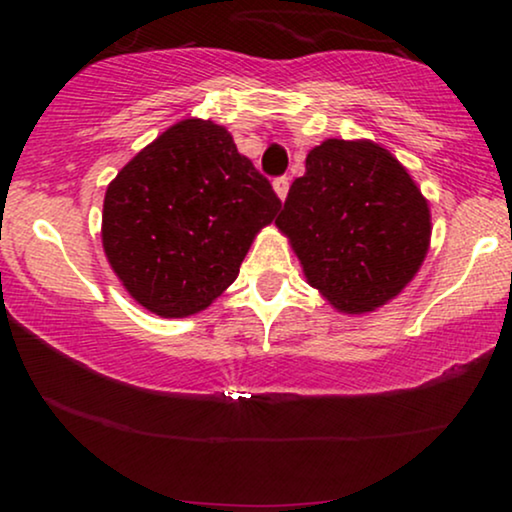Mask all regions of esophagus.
I'll return each mask as SVG.
<instances>
[{
    "instance_id": "34e87169",
    "label": "esophagus",
    "mask_w": 512,
    "mask_h": 512,
    "mask_svg": "<svg viewBox=\"0 0 512 512\" xmlns=\"http://www.w3.org/2000/svg\"><path fill=\"white\" fill-rule=\"evenodd\" d=\"M289 184H291L289 177H277L275 181H272V186H275V193H277L282 200L286 198V193H289Z\"/></svg>"
}]
</instances>
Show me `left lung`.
<instances>
[{
    "mask_svg": "<svg viewBox=\"0 0 512 512\" xmlns=\"http://www.w3.org/2000/svg\"><path fill=\"white\" fill-rule=\"evenodd\" d=\"M277 226L305 277L342 312L380 307L415 277L429 251L424 195L387 149L326 139L307 153Z\"/></svg>",
    "mask_w": 512,
    "mask_h": 512,
    "instance_id": "1",
    "label": "left lung"
}]
</instances>
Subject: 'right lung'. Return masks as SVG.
I'll return each mask as SVG.
<instances>
[{
    "label": "right lung",
    "instance_id": "right-lung-1",
    "mask_svg": "<svg viewBox=\"0 0 512 512\" xmlns=\"http://www.w3.org/2000/svg\"><path fill=\"white\" fill-rule=\"evenodd\" d=\"M282 200L226 128L186 118L139 151L104 195L102 244L130 296L188 317L235 282Z\"/></svg>",
    "mask_w": 512,
    "mask_h": 512
}]
</instances>
